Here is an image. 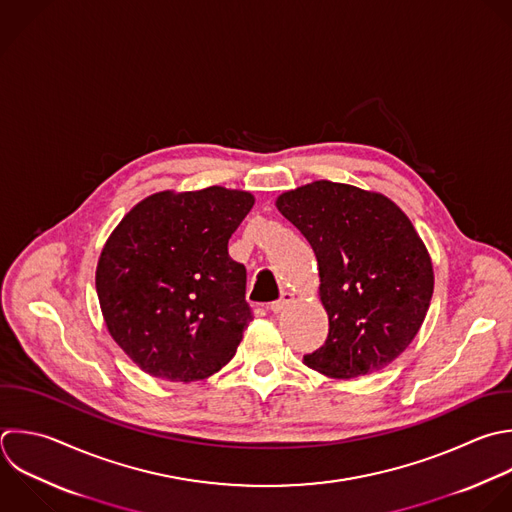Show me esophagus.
<instances>
[{"label":"esophagus","mask_w":512,"mask_h":512,"mask_svg":"<svg viewBox=\"0 0 512 512\" xmlns=\"http://www.w3.org/2000/svg\"><path fill=\"white\" fill-rule=\"evenodd\" d=\"M292 300H294V294H292V292H282V296H280L276 302H270L268 310L274 312V314H278V312H282V310L286 308V304H290Z\"/></svg>","instance_id":"1"}]
</instances>
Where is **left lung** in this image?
Segmentation results:
<instances>
[{"label": "left lung", "mask_w": 512, "mask_h": 512, "mask_svg": "<svg viewBox=\"0 0 512 512\" xmlns=\"http://www.w3.org/2000/svg\"><path fill=\"white\" fill-rule=\"evenodd\" d=\"M310 242L328 312L324 346L304 362L332 378L388 366L416 336L430 306V256L406 214L382 194L328 180L276 202Z\"/></svg>", "instance_id": "1"}]
</instances>
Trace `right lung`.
I'll list each match as a JSON object with an SVG mask.
<instances>
[{"label": "right lung", "mask_w": 512, "mask_h": 512, "mask_svg": "<svg viewBox=\"0 0 512 512\" xmlns=\"http://www.w3.org/2000/svg\"><path fill=\"white\" fill-rule=\"evenodd\" d=\"M248 192L212 186L140 202L106 242L96 290L106 326L148 374L202 380L232 360L254 312L228 240Z\"/></svg>", "instance_id": "obj_1"}]
</instances>
